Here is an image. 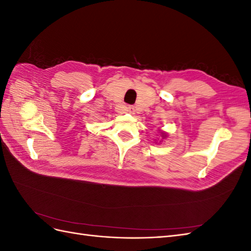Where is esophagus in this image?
I'll return each instance as SVG.
<instances>
[{
	"instance_id": "34e87169",
	"label": "esophagus",
	"mask_w": 251,
	"mask_h": 251,
	"mask_svg": "<svg viewBox=\"0 0 251 251\" xmlns=\"http://www.w3.org/2000/svg\"><path fill=\"white\" fill-rule=\"evenodd\" d=\"M126 111L127 112V113H134L135 112V108L133 107V105H127V107L126 108Z\"/></svg>"
}]
</instances>
